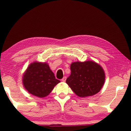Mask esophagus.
Instances as JSON below:
<instances>
[{"mask_svg": "<svg viewBox=\"0 0 131 131\" xmlns=\"http://www.w3.org/2000/svg\"><path fill=\"white\" fill-rule=\"evenodd\" d=\"M66 77L65 76V77H63L62 79L61 80L63 82H65V81H66Z\"/></svg>", "mask_w": 131, "mask_h": 131, "instance_id": "34e87169", "label": "esophagus"}]
</instances>
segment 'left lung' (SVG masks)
<instances>
[{"label":"left lung","instance_id":"obj_1","mask_svg":"<svg viewBox=\"0 0 131 131\" xmlns=\"http://www.w3.org/2000/svg\"><path fill=\"white\" fill-rule=\"evenodd\" d=\"M71 74L66 82L80 97L94 95L99 92L105 83L103 69L91 61L76 62L71 64Z\"/></svg>","mask_w":131,"mask_h":131}]
</instances>
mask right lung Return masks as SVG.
Segmentation results:
<instances>
[{
  "mask_svg": "<svg viewBox=\"0 0 131 131\" xmlns=\"http://www.w3.org/2000/svg\"><path fill=\"white\" fill-rule=\"evenodd\" d=\"M23 84L30 94L43 97L50 94L60 81L46 63L34 62L28 66L23 77Z\"/></svg>",
  "mask_w": 131,
  "mask_h": 131,
  "instance_id": "add662e5",
  "label": "right lung"
}]
</instances>
